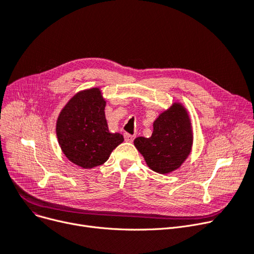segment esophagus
<instances>
[{
    "label": "esophagus",
    "mask_w": 254,
    "mask_h": 254,
    "mask_svg": "<svg viewBox=\"0 0 254 254\" xmlns=\"http://www.w3.org/2000/svg\"><path fill=\"white\" fill-rule=\"evenodd\" d=\"M135 136L134 135H129V134H125V140L127 142H133Z\"/></svg>",
    "instance_id": "34e87169"
}]
</instances>
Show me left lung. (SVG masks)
<instances>
[{
	"instance_id": "1",
	"label": "left lung",
	"mask_w": 254,
	"mask_h": 254,
	"mask_svg": "<svg viewBox=\"0 0 254 254\" xmlns=\"http://www.w3.org/2000/svg\"><path fill=\"white\" fill-rule=\"evenodd\" d=\"M152 126L151 136L136 138L134 145L152 171L172 173L192 151L193 128L188 110L182 103L174 102L160 113Z\"/></svg>"
}]
</instances>
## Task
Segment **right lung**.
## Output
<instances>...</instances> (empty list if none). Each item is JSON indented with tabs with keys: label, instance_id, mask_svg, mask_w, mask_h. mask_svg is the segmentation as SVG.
<instances>
[{
	"label": "right lung",
	"instance_id": "add662e5",
	"mask_svg": "<svg viewBox=\"0 0 254 254\" xmlns=\"http://www.w3.org/2000/svg\"><path fill=\"white\" fill-rule=\"evenodd\" d=\"M107 105L101 87L76 92L66 103L56 121L59 146L71 163L84 169L103 165L124 142V136L109 130Z\"/></svg>",
	"mask_w": 254,
	"mask_h": 254
}]
</instances>
